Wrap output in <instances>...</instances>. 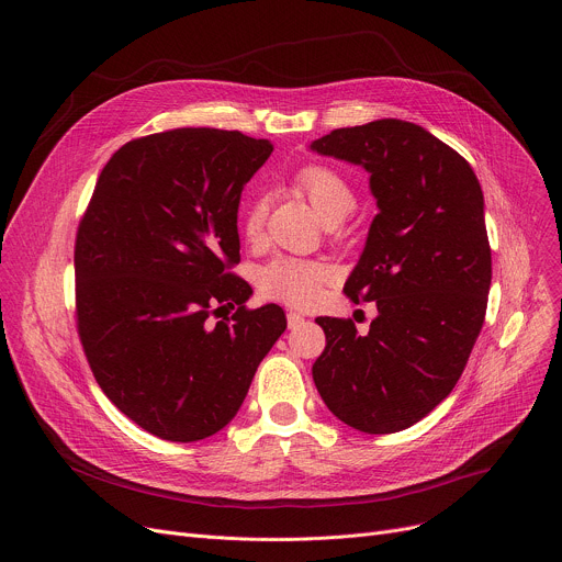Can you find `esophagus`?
Masks as SVG:
<instances>
[{"label":"esophagus","mask_w":562,"mask_h":562,"mask_svg":"<svg viewBox=\"0 0 562 562\" xmlns=\"http://www.w3.org/2000/svg\"><path fill=\"white\" fill-rule=\"evenodd\" d=\"M286 323H289V329H297L302 323H304V317L300 315V313H286Z\"/></svg>","instance_id":"obj_1"}]
</instances>
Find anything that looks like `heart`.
I'll return each instance as SVG.
<instances>
[{
	"label": "heart",
	"mask_w": 562,
	"mask_h": 562,
	"mask_svg": "<svg viewBox=\"0 0 562 562\" xmlns=\"http://www.w3.org/2000/svg\"><path fill=\"white\" fill-rule=\"evenodd\" d=\"M293 189L306 198L311 209L317 213V217L327 222H340L345 220L353 206L356 195L347 178L327 167V165H304L293 176ZM267 220V200L265 195H254L239 217V231L256 243L265 228ZM327 269L315 262L304 260H276L260 273V291L278 302H284L293 308H306L311 306L319 291H323L327 282Z\"/></svg>",
	"instance_id": "1"
}]
</instances>
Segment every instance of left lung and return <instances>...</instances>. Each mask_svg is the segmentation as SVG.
I'll return each instance as SVG.
<instances>
[{"mask_svg": "<svg viewBox=\"0 0 562 562\" xmlns=\"http://www.w3.org/2000/svg\"><path fill=\"white\" fill-rule=\"evenodd\" d=\"M313 150L364 167L380 213L345 284L378 317H317L327 347L313 382L329 412L364 434L403 431L451 393L483 329L492 249L483 189L467 159L418 124L336 128Z\"/></svg>", "mask_w": 562, "mask_h": 562, "instance_id": "obj_1", "label": "left lung"}]
</instances>
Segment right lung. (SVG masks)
Returning a JSON list of instances; mask_svg holds the SVG:
<instances>
[{
	"mask_svg": "<svg viewBox=\"0 0 562 562\" xmlns=\"http://www.w3.org/2000/svg\"><path fill=\"white\" fill-rule=\"evenodd\" d=\"M273 150L239 131L173 128L126 142L102 169L75 237V317L91 371L144 431L195 442L237 414L286 329L247 308L239 193ZM238 306L231 318L210 319Z\"/></svg>",
	"mask_w": 562,
	"mask_h": 562,
	"instance_id": "add662e5",
	"label": "right lung"
}]
</instances>
